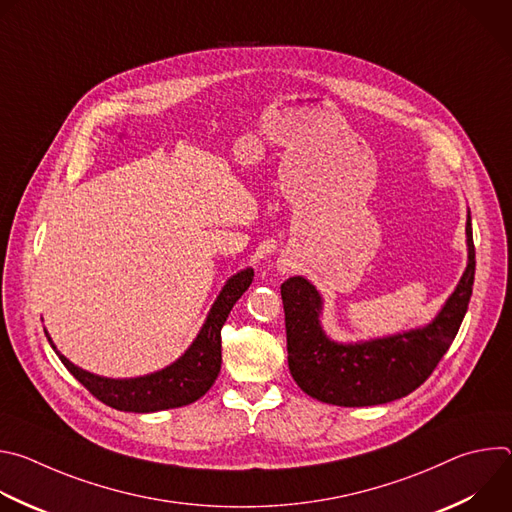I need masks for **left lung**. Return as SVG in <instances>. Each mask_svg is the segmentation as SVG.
I'll use <instances>...</instances> for the list:
<instances>
[{"mask_svg":"<svg viewBox=\"0 0 512 512\" xmlns=\"http://www.w3.org/2000/svg\"><path fill=\"white\" fill-rule=\"evenodd\" d=\"M466 247V269L429 324L371 340H332L322 326L324 298L316 285L302 275L283 281L287 364L298 387L340 407L383 405L415 391L448 352L470 304L476 269L470 210Z\"/></svg>","mask_w":512,"mask_h":512,"instance_id":"left-lung-1","label":"left lung"}]
</instances>
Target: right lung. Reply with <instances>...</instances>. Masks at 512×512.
<instances>
[{
    "label": "right lung",
    "instance_id": "right-lung-1",
    "mask_svg": "<svg viewBox=\"0 0 512 512\" xmlns=\"http://www.w3.org/2000/svg\"><path fill=\"white\" fill-rule=\"evenodd\" d=\"M253 281V269H241L227 279L221 294L216 296L200 332L192 340V344L184 350L168 367L131 379H111L89 373L75 362H70L56 344L50 334L46 338L58 358L62 360L68 373L75 377L91 395H95L105 405L117 411L129 413H154L164 409H176L198 401L216 381L221 373V330L237 304V300L245 294Z\"/></svg>",
    "mask_w": 512,
    "mask_h": 512
}]
</instances>
